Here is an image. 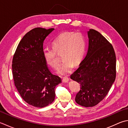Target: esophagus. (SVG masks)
Returning a JSON list of instances; mask_svg holds the SVG:
<instances>
[{
    "mask_svg": "<svg viewBox=\"0 0 128 128\" xmlns=\"http://www.w3.org/2000/svg\"><path fill=\"white\" fill-rule=\"evenodd\" d=\"M62 82H68L69 80V78L65 76V77L62 78Z\"/></svg>",
    "mask_w": 128,
    "mask_h": 128,
    "instance_id": "esophagus-1",
    "label": "esophagus"
}]
</instances>
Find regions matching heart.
Instances as JSON below:
<instances>
[{"instance_id": "1", "label": "heart", "mask_w": 128, "mask_h": 128, "mask_svg": "<svg viewBox=\"0 0 128 128\" xmlns=\"http://www.w3.org/2000/svg\"><path fill=\"white\" fill-rule=\"evenodd\" d=\"M53 48L44 49L43 56L48 65L57 69L59 61L57 52L62 55L63 62L60 66L58 73L66 75L71 72L74 64H79L83 58L86 50V40L80 32H64L60 34L52 42Z\"/></svg>"}]
</instances>
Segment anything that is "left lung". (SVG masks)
Returning a JSON list of instances; mask_svg holds the SVG:
<instances>
[{
    "mask_svg": "<svg viewBox=\"0 0 128 128\" xmlns=\"http://www.w3.org/2000/svg\"><path fill=\"white\" fill-rule=\"evenodd\" d=\"M89 46L86 56L70 78L77 82L80 90L76 102L85 107L100 102L116 77V56L113 47L106 38L94 29L88 31Z\"/></svg>",
    "mask_w": 128,
    "mask_h": 128,
    "instance_id": "obj_1",
    "label": "left lung"
}]
</instances>
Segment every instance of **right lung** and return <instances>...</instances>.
Wrapping results in <instances>:
<instances>
[{
    "label": "right lung",
    "mask_w": 128,
    "mask_h": 128,
    "mask_svg": "<svg viewBox=\"0 0 128 128\" xmlns=\"http://www.w3.org/2000/svg\"><path fill=\"white\" fill-rule=\"evenodd\" d=\"M54 30L36 28L22 38L12 62L15 86L24 100L31 106L42 108L54 100L55 88L62 79L52 74L43 56V43Z\"/></svg>",
    "instance_id": "1"
}]
</instances>
